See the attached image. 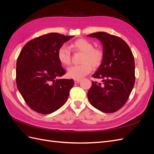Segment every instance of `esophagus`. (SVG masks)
<instances>
[{
	"label": "esophagus",
	"mask_w": 154,
	"mask_h": 154,
	"mask_svg": "<svg viewBox=\"0 0 154 154\" xmlns=\"http://www.w3.org/2000/svg\"><path fill=\"white\" fill-rule=\"evenodd\" d=\"M80 81H81V80H80V79H75V80H74V82H75V83H80Z\"/></svg>",
	"instance_id": "1"
}]
</instances>
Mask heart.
<instances>
[{"instance_id": "b5f03b06", "label": "heart", "mask_w": 154, "mask_h": 154, "mask_svg": "<svg viewBox=\"0 0 154 154\" xmlns=\"http://www.w3.org/2000/svg\"><path fill=\"white\" fill-rule=\"evenodd\" d=\"M70 48L74 51L83 53L81 65L70 67L67 71V75L73 79H80L89 74L92 67L97 68L101 66L104 58V53L102 49L94 48V45L85 38H78L70 44ZM57 57L60 62L63 66H67L71 63V52L66 45L60 46L57 52Z\"/></svg>"}]
</instances>
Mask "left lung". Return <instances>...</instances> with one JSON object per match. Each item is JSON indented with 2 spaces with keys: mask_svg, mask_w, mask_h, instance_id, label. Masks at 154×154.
<instances>
[{
  "mask_svg": "<svg viewBox=\"0 0 154 154\" xmlns=\"http://www.w3.org/2000/svg\"><path fill=\"white\" fill-rule=\"evenodd\" d=\"M101 41L103 62L93 74L103 83L92 81L87 93L91 104L105 113L119 110L127 101L135 83V62L129 46L120 37L105 32L88 35Z\"/></svg>",
  "mask_w": 154,
  "mask_h": 154,
  "instance_id": "obj_1",
  "label": "left lung"
}]
</instances>
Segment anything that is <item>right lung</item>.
<instances>
[{
	"label": "right lung",
	"instance_id": "right-lung-1",
	"mask_svg": "<svg viewBox=\"0 0 154 154\" xmlns=\"http://www.w3.org/2000/svg\"><path fill=\"white\" fill-rule=\"evenodd\" d=\"M72 37L51 32L29 41L20 51L17 61V86L26 104L36 112L51 114L67 101L74 82L58 78L66 71L57 52Z\"/></svg>",
	"mask_w": 154,
	"mask_h": 154
}]
</instances>
